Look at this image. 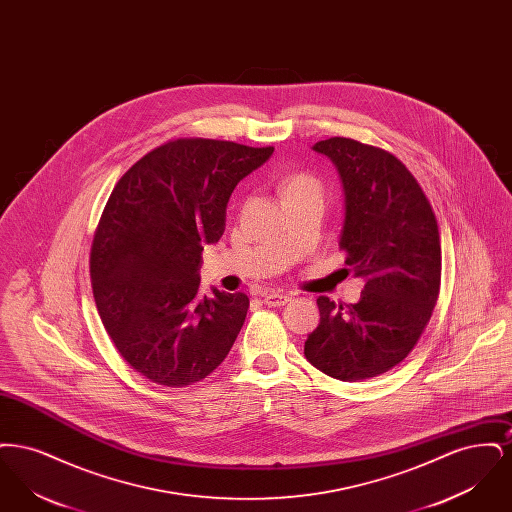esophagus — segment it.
I'll return each instance as SVG.
<instances>
[{
	"instance_id": "esophagus-1",
	"label": "esophagus",
	"mask_w": 512,
	"mask_h": 512,
	"mask_svg": "<svg viewBox=\"0 0 512 512\" xmlns=\"http://www.w3.org/2000/svg\"><path fill=\"white\" fill-rule=\"evenodd\" d=\"M290 301V295L286 293H263V303L268 307H282Z\"/></svg>"
}]
</instances>
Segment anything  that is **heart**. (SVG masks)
Listing matches in <instances>:
<instances>
[{"instance_id": "b5f03b06", "label": "heart", "mask_w": 512, "mask_h": 512, "mask_svg": "<svg viewBox=\"0 0 512 512\" xmlns=\"http://www.w3.org/2000/svg\"><path fill=\"white\" fill-rule=\"evenodd\" d=\"M280 194L284 199H292L295 195L320 194L324 195V186L315 174L311 172H293L280 184Z\"/></svg>"}]
</instances>
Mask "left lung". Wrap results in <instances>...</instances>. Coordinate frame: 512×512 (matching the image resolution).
Returning a JSON list of instances; mask_svg holds the SVG:
<instances>
[{
    "label": "left lung",
    "mask_w": 512,
    "mask_h": 512,
    "mask_svg": "<svg viewBox=\"0 0 512 512\" xmlns=\"http://www.w3.org/2000/svg\"><path fill=\"white\" fill-rule=\"evenodd\" d=\"M313 149L340 172V249L365 288L353 305L318 297L320 322L305 341V357L336 380L361 382L399 365L432 317L441 282L438 220L390 151L338 136Z\"/></svg>",
    "instance_id": "left-lung-1"
}]
</instances>
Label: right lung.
Listing matches in <instances>:
<instances>
[{
	"label": "right lung",
	"instance_id": "add662e5",
	"mask_svg": "<svg viewBox=\"0 0 512 512\" xmlns=\"http://www.w3.org/2000/svg\"><path fill=\"white\" fill-rule=\"evenodd\" d=\"M274 147L180 138L122 174L99 219L90 276L99 317L122 359L147 380L184 388L209 376L238 338L249 297H199L205 244L226 205Z\"/></svg>",
	"mask_w": 512,
	"mask_h": 512
}]
</instances>
